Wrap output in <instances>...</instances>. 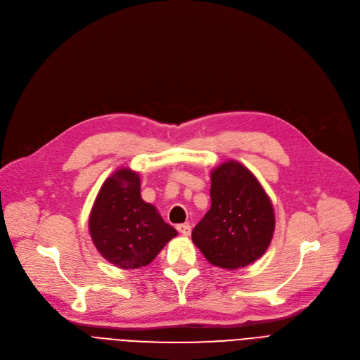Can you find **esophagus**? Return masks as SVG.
I'll return each mask as SVG.
<instances>
[{"label":"esophagus","mask_w":360,"mask_h":360,"mask_svg":"<svg viewBox=\"0 0 360 360\" xmlns=\"http://www.w3.org/2000/svg\"><path fill=\"white\" fill-rule=\"evenodd\" d=\"M176 229H178L179 233L184 235V236H190V235H191V226H190V224H178Z\"/></svg>","instance_id":"1"}]
</instances>
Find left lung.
Here are the masks:
<instances>
[{"instance_id": "1", "label": "left lung", "mask_w": 360, "mask_h": 360, "mask_svg": "<svg viewBox=\"0 0 360 360\" xmlns=\"http://www.w3.org/2000/svg\"><path fill=\"white\" fill-rule=\"evenodd\" d=\"M212 207L193 231V242L210 264L247 267L267 251L274 209L250 169L229 160L212 170Z\"/></svg>"}]
</instances>
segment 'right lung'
I'll list each match as a JSON object with an SVG mask.
<instances>
[{"label":"right lung","instance_id":"add662e5","mask_svg":"<svg viewBox=\"0 0 360 360\" xmlns=\"http://www.w3.org/2000/svg\"><path fill=\"white\" fill-rule=\"evenodd\" d=\"M89 232L101 255L124 270L140 269L178 235L140 194V176L128 167L109 176L93 204Z\"/></svg>","mask_w":360,"mask_h":360}]
</instances>
